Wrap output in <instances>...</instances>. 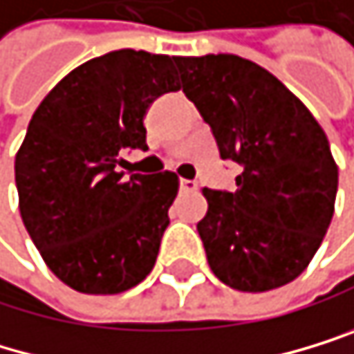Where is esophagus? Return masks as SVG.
Segmentation results:
<instances>
[{
	"label": "esophagus",
	"mask_w": 354,
	"mask_h": 354,
	"mask_svg": "<svg viewBox=\"0 0 354 354\" xmlns=\"http://www.w3.org/2000/svg\"><path fill=\"white\" fill-rule=\"evenodd\" d=\"M180 192H185V194L198 192V183L196 180H189V178H180Z\"/></svg>",
	"instance_id": "34e87169"
}]
</instances>
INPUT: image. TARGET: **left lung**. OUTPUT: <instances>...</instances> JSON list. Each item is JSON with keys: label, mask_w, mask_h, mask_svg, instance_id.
Segmentation results:
<instances>
[{"label": "left lung", "mask_w": 354, "mask_h": 354, "mask_svg": "<svg viewBox=\"0 0 354 354\" xmlns=\"http://www.w3.org/2000/svg\"><path fill=\"white\" fill-rule=\"evenodd\" d=\"M183 91L211 126L235 192L204 189L198 222L213 274L239 292L292 283L335 211L337 165L315 117L279 77L235 54L178 56Z\"/></svg>", "instance_id": "obj_1"}]
</instances>
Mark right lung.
<instances>
[{
	"label": "right lung",
	"mask_w": 354,
	"mask_h": 354,
	"mask_svg": "<svg viewBox=\"0 0 354 354\" xmlns=\"http://www.w3.org/2000/svg\"><path fill=\"white\" fill-rule=\"evenodd\" d=\"M174 56L117 49L75 67L34 111L15 158L21 220L47 268L82 294H122L156 263L178 176L126 174L150 104L178 91Z\"/></svg>",
	"instance_id": "1"
}]
</instances>
